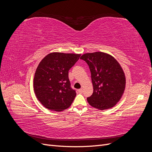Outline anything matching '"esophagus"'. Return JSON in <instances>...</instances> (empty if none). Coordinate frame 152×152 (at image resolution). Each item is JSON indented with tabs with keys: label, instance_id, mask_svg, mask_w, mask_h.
I'll list each match as a JSON object with an SVG mask.
<instances>
[{
	"label": "esophagus",
	"instance_id": "34e87169",
	"mask_svg": "<svg viewBox=\"0 0 152 152\" xmlns=\"http://www.w3.org/2000/svg\"><path fill=\"white\" fill-rule=\"evenodd\" d=\"M78 92H79V93H82V89H79V90H78Z\"/></svg>",
	"mask_w": 152,
	"mask_h": 152
}]
</instances>
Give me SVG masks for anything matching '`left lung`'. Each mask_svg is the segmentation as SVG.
Instances as JSON below:
<instances>
[{"instance_id": "left-lung-1", "label": "left lung", "mask_w": 152, "mask_h": 152, "mask_svg": "<svg viewBox=\"0 0 152 152\" xmlns=\"http://www.w3.org/2000/svg\"><path fill=\"white\" fill-rule=\"evenodd\" d=\"M80 59L89 66L94 89L87 102L99 110L111 108L125 89L126 77L120 64L111 55L102 52L86 53Z\"/></svg>"}]
</instances>
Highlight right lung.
I'll return each mask as SVG.
<instances>
[{"label": "right lung", "instance_id": "obj_1", "mask_svg": "<svg viewBox=\"0 0 152 152\" xmlns=\"http://www.w3.org/2000/svg\"><path fill=\"white\" fill-rule=\"evenodd\" d=\"M80 54L52 53L37 68L34 87L37 98L43 106L56 112L72 104L76 96L68 78V71L79 60Z\"/></svg>", "mask_w": 152, "mask_h": 152}]
</instances>
